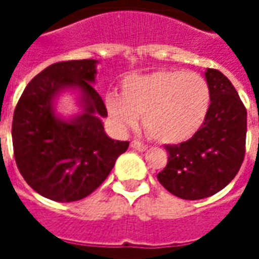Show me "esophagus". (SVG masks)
Wrapping results in <instances>:
<instances>
[{
	"label": "esophagus",
	"instance_id": "obj_1",
	"mask_svg": "<svg viewBox=\"0 0 259 259\" xmlns=\"http://www.w3.org/2000/svg\"><path fill=\"white\" fill-rule=\"evenodd\" d=\"M130 147H132L133 150H136V151H146L147 150L146 144H144V143H141V141H139V140L132 141V143H130Z\"/></svg>",
	"mask_w": 259,
	"mask_h": 259
}]
</instances>
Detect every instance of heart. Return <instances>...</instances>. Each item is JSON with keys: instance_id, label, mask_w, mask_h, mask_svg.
<instances>
[{"instance_id": "heart-1", "label": "heart", "mask_w": 259, "mask_h": 259, "mask_svg": "<svg viewBox=\"0 0 259 259\" xmlns=\"http://www.w3.org/2000/svg\"><path fill=\"white\" fill-rule=\"evenodd\" d=\"M211 107V89L201 74L162 69L123 81L122 97L107 98V108L122 127L143 116L144 129L159 143H180L198 132Z\"/></svg>"}]
</instances>
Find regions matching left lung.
<instances>
[{"label":"left lung","mask_w":259,"mask_h":259,"mask_svg":"<svg viewBox=\"0 0 259 259\" xmlns=\"http://www.w3.org/2000/svg\"><path fill=\"white\" fill-rule=\"evenodd\" d=\"M211 107L191 139L166 146L168 163L158 182L176 197L200 200L221 191L234 179L245 154L247 111L230 80L206 69Z\"/></svg>","instance_id":"obj_1"}]
</instances>
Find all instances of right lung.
<instances>
[{
	"instance_id": "add662e5",
	"label": "right lung",
	"mask_w": 259,
	"mask_h": 259,
	"mask_svg": "<svg viewBox=\"0 0 259 259\" xmlns=\"http://www.w3.org/2000/svg\"><path fill=\"white\" fill-rule=\"evenodd\" d=\"M96 59L50 65L26 85L12 120L14 155L33 190L53 201H77L102 185L129 141L109 139L101 123L107 108L91 85ZM66 87L83 93L85 113L70 122L55 116L53 97Z\"/></svg>"
}]
</instances>
